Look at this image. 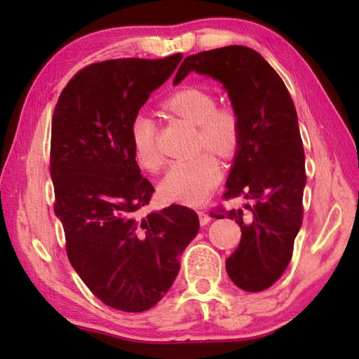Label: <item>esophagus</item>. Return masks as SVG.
Masks as SVG:
<instances>
[{
  "label": "esophagus",
  "instance_id": "1",
  "mask_svg": "<svg viewBox=\"0 0 359 359\" xmlns=\"http://www.w3.org/2000/svg\"><path fill=\"white\" fill-rule=\"evenodd\" d=\"M198 215H199V222H201L203 226L210 222V215L205 210H198Z\"/></svg>",
  "mask_w": 359,
  "mask_h": 359
}]
</instances>
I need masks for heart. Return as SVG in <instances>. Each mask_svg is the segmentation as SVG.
I'll return each mask as SVG.
<instances>
[{
    "instance_id": "1",
    "label": "heart",
    "mask_w": 359,
    "mask_h": 359,
    "mask_svg": "<svg viewBox=\"0 0 359 359\" xmlns=\"http://www.w3.org/2000/svg\"><path fill=\"white\" fill-rule=\"evenodd\" d=\"M163 111L196 125V147L209 149L223 158L238 151L242 139L241 120L233 109L217 107L209 92L184 87L168 95L161 102ZM130 141L137 165L145 171H160L163 158L156 144V125L149 115L137 114L130 125ZM222 180V166L217 158L203 151L190 160L175 161L163 179L160 191L168 201L201 204Z\"/></svg>"
}]
</instances>
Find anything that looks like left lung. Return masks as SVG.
Returning a JSON list of instances; mask_svg holds the SVG:
<instances>
[{"instance_id": "left-lung-1", "label": "left lung", "mask_w": 359, "mask_h": 359, "mask_svg": "<svg viewBox=\"0 0 359 359\" xmlns=\"http://www.w3.org/2000/svg\"><path fill=\"white\" fill-rule=\"evenodd\" d=\"M191 71L220 81L241 120V145L223 198L244 196L252 205L217 208L210 217H228L242 231L239 247L226 259L231 280L250 293L263 291L287 269L302 224L306 156L293 100L276 69L245 46L187 57L174 83Z\"/></svg>"}]
</instances>
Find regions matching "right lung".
Listing matches in <instances>:
<instances>
[{"label":"right lung","mask_w":359,"mask_h":359,"mask_svg":"<svg viewBox=\"0 0 359 359\" xmlns=\"http://www.w3.org/2000/svg\"><path fill=\"white\" fill-rule=\"evenodd\" d=\"M182 60L120 58L88 65L63 88L52 118L53 210L66 255L90 291L123 312L149 311L171 288L199 229L172 204L142 217L155 188L133 155L130 125Z\"/></svg>","instance_id":"obj_1"}]
</instances>
